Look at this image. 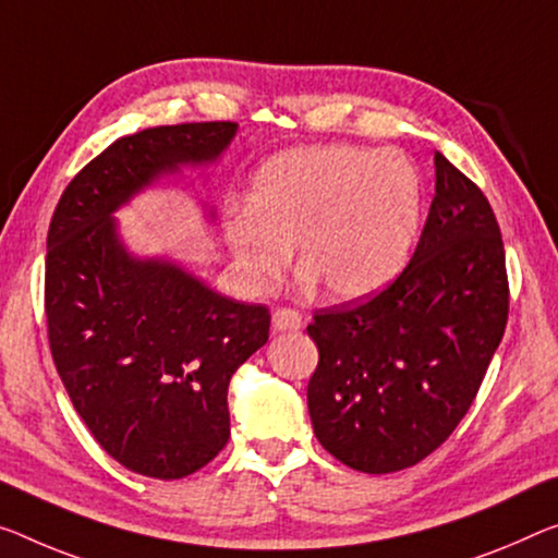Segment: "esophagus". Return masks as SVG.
Segmentation results:
<instances>
[{"label":"esophagus","instance_id":"1","mask_svg":"<svg viewBox=\"0 0 558 558\" xmlns=\"http://www.w3.org/2000/svg\"><path fill=\"white\" fill-rule=\"evenodd\" d=\"M304 327L302 314L294 312V308H277L271 314V329L274 331H299Z\"/></svg>","mask_w":558,"mask_h":558}]
</instances>
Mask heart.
Returning a JSON list of instances; mask_svg holds the SVG:
<instances>
[{
  "mask_svg": "<svg viewBox=\"0 0 558 558\" xmlns=\"http://www.w3.org/2000/svg\"><path fill=\"white\" fill-rule=\"evenodd\" d=\"M422 214V174L407 154L314 144L264 161L221 234L252 294L277 287L296 244L306 284L322 281L337 302H356L407 267Z\"/></svg>",
  "mask_w": 558,
  "mask_h": 558,
  "instance_id": "heart-1",
  "label": "heart"
}]
</instances>
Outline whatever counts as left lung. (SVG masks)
<instances>
[{
    "mask_svg": "<svg viewBox=\"0 0 558 558\" xmlns=\"http://www.w3.org/2000/svg\"><path fill=\"white\" fill-rule=\"evenodd\" d=\"M436 186L409 267L359 306L319 312L306 401L316 439L364 474L414 466L474 401L507 329L501 231L482 190L436 151Z\"/></svg>",
    "mask_w": 558,
    "mask_h": 558,
    "instance_id": "1",
    "label": "left lung"
}]
</instances>
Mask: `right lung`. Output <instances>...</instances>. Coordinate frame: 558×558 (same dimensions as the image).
Returning a JSON list of instances; mask_svg holds the SVG:
<instances>
[{
    "label": "right lung",
    "instance_id": "1",
    "mask_svg": "<svg viewBox=\"0 0 558 558\" xmlns=\"http://www.w3.org/2000/svg\"><path fill=\"white\" fill-rule=\"evenodd\" d=\"M234 122L149 126L92 159L47 236L49 347L76 414L136 474L182 478L229 439V381L269 339V308L214 291L171 256H140L114 214L134 196L209 169ZM207 219L214 207L202 202Z\"/></svg>",
    "mask_w": 558,
    "mask_h": 558
}]
</instances>
